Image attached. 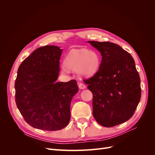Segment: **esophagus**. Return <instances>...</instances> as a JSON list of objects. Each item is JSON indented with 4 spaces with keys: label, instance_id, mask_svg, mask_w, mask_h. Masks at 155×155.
Here are the masks:
<instances>
[{
    "label": "esophagus",
    "instance_id": "34e87169",
    "mask_svg": "<svg viewBox=\"0 0 155 155\" xmlns=\"http://www.w3.org/2000/svg\"><path fill=\"white\" fill-rule=\"evenodd\" d=\"M78 87L80 89H84V88H85L86 86L84 83H83L81 82H79L78 83Z\"/></svg>",
    "mask_w": 155,
    "mask_h": 155
}]
</instances>
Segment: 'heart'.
<instances>
[{"instance_id":"obj_1","label":"heart","mask_w":155,"mask_h":155,"mask_svg":"<svg viewBox=\"0 0 155 155\" xmlns=\"http://www.w3.org/2000/svg\"><path fill=\"white\" fill-rule=\"evenodd\" d=\"M64 62L61 66L63 72L68 73L69 69H71L78 70L83 76H91L99 68L100 58L94 51L86 49L72 50L67 55Z\"/></svg>"}]
</instances>
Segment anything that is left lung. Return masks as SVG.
<instances>
[{"mask_svg":"<svg viewBox=\"0 0 155 155\" xmlns=\"http://www.w3.org/2000/svg\"><path fill=\"white\" fill-rule=\"evenodd\" d=\"M88 43L102 56L97 72L83 79L93 95V116L106 127L124 123L133 116L141 98L140 78L134 59L113 43Z\"/></svg>","mask_w":155,"mask_h":155,"instance_id":"left-lung-1","label":"left lung"}]
</instances>
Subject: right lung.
<instances>
[{
    "label": "right lung",
    "mask_w": 155,
    "mask_h": 155,
    "mask_svg": "<svg viewBox=\"0 0 155 155\" xmlns=\"http://www.w3.org/2000/svg\"><path fill=\"white\" fill-rule=\"evenodd\" d=\"M61 53L58 46H42L33 51L18 68L16 105L26 123L34 128L58 130L70 121V103L79 89L75 79L55 82Z\"/></svg>",
    "instance_id": "right-lung-1"
}]
</instances>
